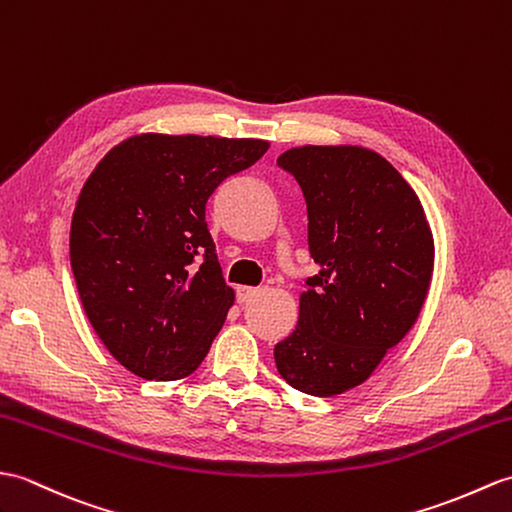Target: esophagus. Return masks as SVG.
Instances as JSON below:
<instances>
[{
  "label": "esophagus",
  "mask_w": 512,
  "mask_h": 512,
  "mask_svg": "<svg viewBox=\"0 0 512 512\" xmlns=\"http://www.w3.org/2000/svg\"><path fill=\"white\" fill-rule=\"evenodd\" d=\"M259 292H261L259 288H248V285H242V288H237V301L248 303L251 299H255Z\"/></svg>",
  "instance_id": "34e87169"
}]
</instances>
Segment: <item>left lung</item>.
Masks as SVG:
<instances>
[{"instance_id":"1","label":"left lung","mask_w":512,"mask_h":512,"mask_svg":"<svg viewBox=\"0 0 512 512\" xmlns=\"http://www.w3.org/2000/svg\"><path fill=\"white\" fill-rule=\"evenodd\" d=\"M307 202L318 275L299 323L275 347L279 375L314 397L364 384L417 323L434 272V235L417 192L362 146H299L277 159Z\"/></svg>"}]
</instances>
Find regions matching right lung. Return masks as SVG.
Segmentation results:
<instances>
[{"label": "right lung", "instance_id": "right-lung-1", "mask_svg": "<svg viewBox=\"0 0 512 512\" xmlns=\"http://www.w3.org/2000/svg\"><path fill=\"white\" fill-rule=\"evenodd\" d=\"M268 148L264 139L141 133L106 152L82 185L71 270L95 334L133 375L172 382L205 360L235 301L207 200Z\"/></svg>", "mask_w": 512, "mask_h": 512}]
</instances>
